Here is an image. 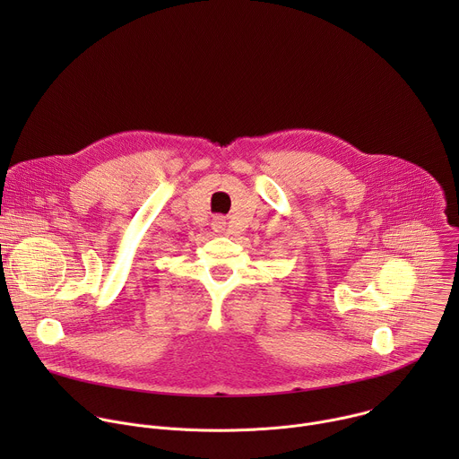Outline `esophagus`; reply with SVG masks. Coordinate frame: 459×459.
Masks as SVG:
<instances>
[{
	"instance_id": "34e87169",
	"label": "esophagus",
	"mask_w": 459,
	"mask_h": 459,
	"mask_svg": "<svg viewBox=\"0 0 459 459\" xmlns=\"http://www.w3.org/2000/svg\"><path fill=\"white\" fill-rule=\"evenodd\" d=\"M225 225H227V221H225L223 216H216L214 221H212V229H214L216 232H223V230H225Z\"/></svg>"
}]
</instances>
